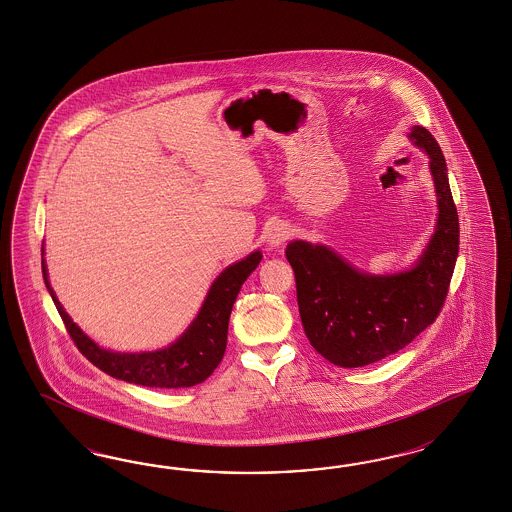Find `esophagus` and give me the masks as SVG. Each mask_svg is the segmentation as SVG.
<instances>
[{"label": "esophagus", "mask_w": 512, "mask_h": 512, "mask_svg": "<svg viewBox=\"0 0 512 512\" xmlns=\"http://www.w3.org/2000/svg\"><path fill=\"white\" fill-rule=\"evenodd\" d=\"M292 235V228L286 222H275L269 230H267V243L271 247H280L284 245Z\"/></svg>", "instance_id": "34e87169"}]
</instances>
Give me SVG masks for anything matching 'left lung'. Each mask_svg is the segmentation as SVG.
<instances>
[{
  "instance_id": "obj_1",
  "label": "left lung",
  "mask_w": 512,
  "mask_h": 512,
  "mask_svg": "<svg viewBox=\"0 0 512 512\" xmlns=\"http://www.w3.org/2000/svg\"><path fill=\"white\" fill-rule=\"evenodd\" d=\"M409 138L426 151L438 194V224L417 263L395 275H368L325 245L292 241L286 258L295 273L297 305L312 348L329 363L357 368L381 361L436 322L443 308L460 226L436 138L415 125Z\"/></svg>"
}]
</instances>
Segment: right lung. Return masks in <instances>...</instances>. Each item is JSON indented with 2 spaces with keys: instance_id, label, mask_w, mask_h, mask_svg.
<instances>
[{
  "instance_id": "add662e5",
  "label": "right lung",
  "mask_w": 512,
  "mask_h": 512,
  "mask_svg": "<svg viewBox=\"0 0 512 512\" xmlns=\"http://www.w3.org/2000/svg\"><path fill=\"white\" fill-rule=\"evenodd\" d=\"M44 254V250H41ZM262 252L256 250L245 260L226 267L213 282L189 329L177 338L176 342L164 350L144 351V353H119L103 350L89 338L63 310L54 290L50 288L46 263L43 262L44 284L52 295L59 316L73 338L76 348L89 363L101 368L108 376L117 380L129 381L144 387L179 389L192 387L207 380L219 366L228 340V322L234 308L235 297L243 282L258 267Z\"/></svg>"
}]
</instances>
